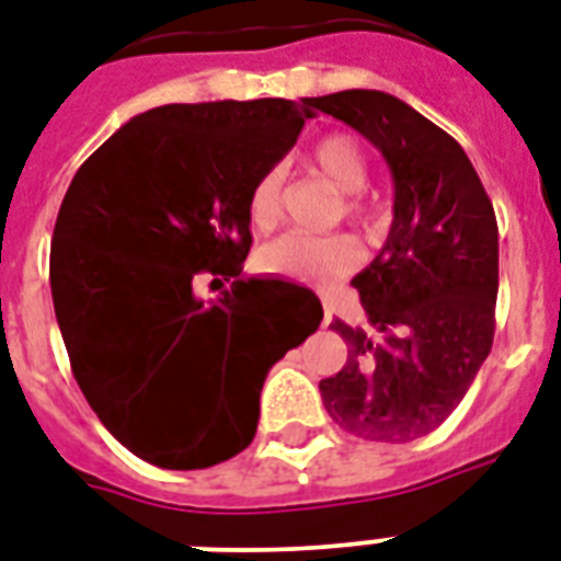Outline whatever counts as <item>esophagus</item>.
<instances>
[{"label":"esophagus","instance_id":"1","mask_svg":"<svg viewBox=\"0 0 561 561\" xmlns=\"http://www.w3.org/2000/svg\"><path fill=\"white\" fill-rule=\"evenodd\" d=\"M330 321H333V312H330V307H324V327H330Z\"/></svg>","mask_w":561,"mask_h":561}]
</instances>
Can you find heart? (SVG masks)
Wrapping results in <instances>:
<instances>
[{
	"label": "heart",
	"instance_id": "obj_1",
	"mask_svg": "<svg viewBox=\"0 0 561 561\" xmlns=\"http://www.w3.org/2000/svg\"><path fill=\"white\" fill-rule=\"evenodd\" d=\"M307 168L327 179L335 191L351 194L344 199V214L362 226L374 222V208L358 196L367 185V159L362 147L351 136H327L321 138L307 156ZM245 214L257 231H272L284 214V173L277 168L266 170L254 179ZM358 245L351 237H307V234H284L260 249L257 263L263 272L304 284H327L335 277L351 275L358 266Z\"/></svg>",
	"mask_w": 561,
	"mask_h": 561
}]
</instances>
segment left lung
I'll use <instances>...</instances> for the list:
<instances>
[{
	"label": "left lung",
	"instance_id": "1",
	"mask_svg": "<svg viewBox=\"0 0 561 561\" xmlns=\"http://www.w3.org/2000/svg\"><path fill=\"white\" fill-rule=\"evenodd\" d=\"M388 161L393 222L382 252L353 277L367 324L333 330L347 344L318 382L344 432L408 443L458 408L490 356L499 298V222L463 147L405 101L347 89L312 98Z\"/></svg>",
	"mask_w": 561,
	"mask_h": 561
}]
</instances>
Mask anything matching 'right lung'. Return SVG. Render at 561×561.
Segmentation results:
<instances>
[{
    "mask_svg": "<svg viewBox=\"0 0 561 561\" xmlns=\"http://www.w3.org/2000/svg\"><path fill=\"white\" fill-rule=\"evenodd\" d=\"M312 98L168 103L129 118L71 179L51 298L71 374L110 434L161 469L254 440L268 367L316 333V295L245 277V199L312 118ZM205 276L232 289L205 302Z\"/></svg>",
    "mask_w": 561,
    "mask_h": 561,
    "instance_id": "right-lung-1",
    "label": "right lung"
}]
</instances>
